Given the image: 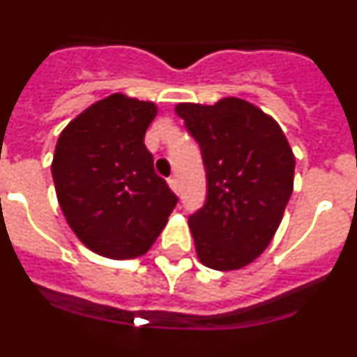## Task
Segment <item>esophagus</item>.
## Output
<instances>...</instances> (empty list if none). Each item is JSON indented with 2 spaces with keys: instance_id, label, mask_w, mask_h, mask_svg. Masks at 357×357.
<instances>
[{
  "instance_id": "34e87169",
  "label": "esophagus",
  "mask_w": 357,
  "mask_h": 357,
  "mask_svg": "<svg viewBox=\"0 0 357 357\" xmlns=\"http://www.w3.org/2000/svg\"><path fill=\"white\" fill-rule=\"evenodd\" d=\"M167 183H169V187L172 188L174 192H179V183H178V178H176V176H170V178L167 179Z\"/></svg>"
}]
</instances>
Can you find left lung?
I'll return each instance as SVG.
<instances>
[{"label": "left lung", "instance_id": "8db88e82", "mask_svg": "<svg viewBox=\"0 0 357 357\" xmlns=\"http://www.w3.org/2000/svg\"><path fill=\"white\" fill-rule=\"evenodd\" d=\"M176 112L206 172L205 205L188 215L197 257L214 271L243 268L280 227L294 187L292 149L271 116L239 98L179 103Z\"/></svg>", "mask_w": 357, "mask_h": 357}]
</instances>
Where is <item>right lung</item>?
Instances as JSON below:
<instances>
[{
	"instance_id": "add662e5",
	"label": "right lung",
	"mask_w": 357,
	"mask_h": 357,
	"mask_svg": "<svg viewBox=\"0 0 357 357\" xmlns=\"http://www.w3.org/2000/svg\"><path fill=\"white\" fill-rule=\"evenodd\" d=\"M155 114L151 101L112 94L59 134L52 160L59 206L74 234L100 256H143L178 203L145 146Z\"/></svg>"
}]
</instances>
